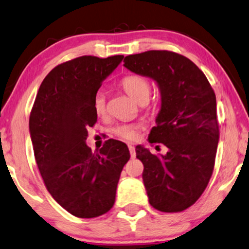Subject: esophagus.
Wrapping results in <instances>:
<instances>
[{
  "mask_svg": "<svg viewBox=\"0 0 249 249\" xmlns=\"http://www.w3.org/2000/svg\"><path fill=\"white\" fill-rule=\"evenodd\" d=\"M128 150H130V154H131V157L134 158L135 157V148L133 145H128Z\"/></svg>",
  "mask_w": 249,
  "mask_h": 249,
  "instance_id": "34e87169",
  "label": "esophagus"
}]
</instances>
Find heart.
Here are the masks:
<instances>
[{"label": "heart", "mask_w": 249, "mask_h": 249, "mask_svg": "<svg viewBox=\"0 0 249 249\" xmlns=\"http://www.w3.org/2000/svg\"><path fill=\"white\" fill-rule=\"evenodd\" d=\"M121 85L126 93L139 104L148 102L151 93L150 82L141 75H128L122 79ZM93 109L98 116H102L107 111V100L104 91H98L93 98ZM140 125L123 124L114 128V133L124 140H134L138 137Z\"/></svg>", "instance_id": "heart-1"}]
</instances>
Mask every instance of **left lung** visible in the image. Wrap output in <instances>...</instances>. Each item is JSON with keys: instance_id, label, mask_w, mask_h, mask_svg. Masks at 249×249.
Segmentation results:
<instances>
[{"instance_id": "left-lung-1", "label": "left lung", "mask_w": 249, "mask_h": 249, "mask_svg": "<svg viewBox=\"0 0 249 249\" xmlns=\"http://www.w3.org/2000/svg\"><path fill=\"white\" fill-rule=\"evenodd\" d=\"M124 66L150 77L160 91L161 105L150 143H163L166 155L137 145L143 164L144 188L156 210L178 213L190 207L206 189L218 143L216 98L204 72L191 60L165 50L131 54Z\"/></svg>"}]
</instances>
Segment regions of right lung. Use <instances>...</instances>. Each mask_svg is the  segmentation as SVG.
Returning a JSON list of instances; mask_svg holds the SVG:
<instances>
[{
	"label": "right lung",
	"instance_id": "add662e5",
	"mask_svg": "<svg viewBox=\"0 0 249 249\" xmlns=\"http://www.w3.org/2000/svg\"><path fill=\"white\" fill-rule=\"evenodd\" d=\"M124 55H93L58 65L43 79L29 117L33 149L48 191L66 211L81 218L107 213L130 159L127 145L109 139L92 152L85 143L97 122L93 98Z\"/></svg>",
	"mask_w": 249,
	"mask_h": 249
}]
</instances>
